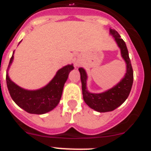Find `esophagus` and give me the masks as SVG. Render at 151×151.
Masks as SVG:
<instances>
[{"instance_id":"esophagus-1","label":"esophagus","mask_w":151,"mask_h":151,"mask_svg":"<svg viewBox=\"0 0 151 151\" xmlns=\"http://www.w3.org/2000/svg\"><path fill=\"white\" fill-rule=\"evenodd\" d=\"M75 65H76V66H78V65H79V64H78V62H76V63H75Z\"/></svg>"}]
</instances>
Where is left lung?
Instances as JSON below:
<instances>
[{
  "mask_svg": "<svg viewBox=\"0 0 151 151\" xmlns=\"http://www.w3.org/2000/svg\"><path fill=\"white\" fill-rule=\"evenodd\" d=\"M109 33L113 35L115 39L118 47L120 48L122 58L124 59L127 65V72L120 82L114 86L113 88L100 93H90L86 87L87 74L83 68H79L78 71L80 73V78L82 82V90H83V99L85 103L90 107L99 113L113 111L117 107L122 105L127 99L132 85L134 82V72L132 68L131 62L129 58L126 43L120 38L116 30L109 29Z\"/></svg>",
  "mask_w": 151,
  "mask_h": 151,
  "instance_id": "left-lung-1",
  "label": "left lung"
}]
</instances>
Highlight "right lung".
Here are the masks:
<instances>
[{
	"instance_id": "add662e5",
	"label": "right lung",
	"mask_w": 151,
	"mask_h": 151,
	"mask_svg": "<svg viewBox=\"0 0 151 151\" xmlns=\"http://www.w3.org/2000/svg\"><path fill=\"white\" fill-rule=\"evenodd\" d=\"M14 53V52L10 59L6 76L7 89L14 102L32 114H44L52 110L60 102L65 83L69 73L74 68L73 65H67L58 70L54 78L42 89L28 90L15 84L8 76L7 72L13 62Z\"/></svg>"
}]
</instances>
